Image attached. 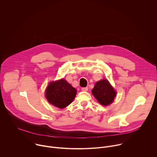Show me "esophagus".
Returning a JSON list of instances; mask_svg holds the SVG:
<instances>
[{
    "label": "esophagus",
    "mask_w": 157,
    "mask_h": 157,
    "mask_svg": "<svg viewBox=\"0 0 157 157\" xmlns=\"http://www.w3.org/2000/svg\"><path fill=\"white\" fill-rule=\"evenodd\" d=\"M81 90H82V91H87V90H88V88H87V87H82V88L81 89Z\"/></svg>",
    "instance_id": "34e87169"
}]
</instances>
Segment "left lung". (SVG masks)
Wrapping results in <instances>:
<instances>
[{
	"instance_id": "obj_1",
	"label": "left lung",
	"mask_w": 157,
	"mask_h": 157,
	"mask_svg": "<svg viewBox=\"0 0 157 157\" xmlns=\"http://www.w3.org/2000/svg\"><path fill=\"white\" fill-rule=\"evenodd\" d=\"M92 93L102 105L107 106L113 102L117 93L107 79L98 81L93 89Z\"/></svg>"
}]
</instances>
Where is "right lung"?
<instances>
[{"label": "right lung", "mask_w": 157, "mask_h": 157, "mask_svg": "<svg viewBox=\"0 0 157 157\" xmlns=\"http://www.w3.org/2000/svg\"><path fill=\"white\" fill-rule=\"evenodd\" d=\"M77 91L65 79L50 82L45 91L47 101L53 105L63 109L74 100Z\"/></svg>", "instance_id": "1"}]
</instances>
